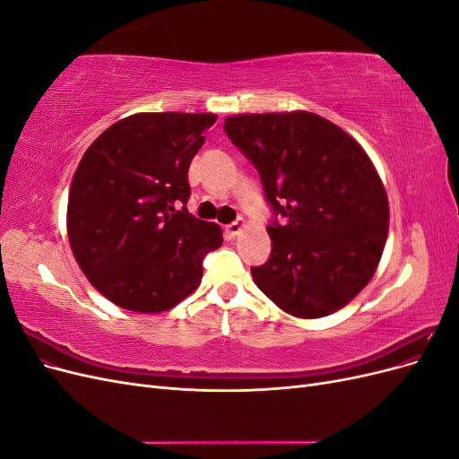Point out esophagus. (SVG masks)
I'll list each match as a JSON object with an SVG mask.
<instances>
[{
	"instance_id": "34e87169",
	"label": "esophagus",
	"mask_w": 459,
	"mask_h": 459,
	"mask_svg": "<svg viewBox=\"0 0 459 459\" xmlns=\"http://www.w3.org/2000/svg\"><path fill=\"white\" fill-rule=\"evenodd\" d=\"M243 228H245V221H243L241 218L235 220V221H231V224L226 228V235H228V238H235V235L241 233Z\"/></svg>"
}]
</instances>
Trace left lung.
I'll return each instance as SVG.
<instances>
[{
	"instance_id": "obj_1",
	"label": "left lung",
	"mask_w": 459,
	"mask_h": 459,
	"mask_svg": "<svg viewBox=\"0 0 459 459\" xmlns=\"http://www.w3.org/2000/svg\"><path fill=\"white\" fill-rule=\"evenodd\" d=\"M224 130L273 212L255 283L290 316L337 312L373 277L388 233L386 193L366 151L307 110L230 117Z\"/></svg>"
}]
</instances>
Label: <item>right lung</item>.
<instances>
[{"instance_id": "1", "label": "right lung", "mask_w": 459, "mask_h": 459, "mask_svg": "<svg viewBox=\"0 0 459 459\" xmlns=\"http://www.w3.org/2000/svg\"><path fill=\"white\" fill-rule=\"evenodd\" d=\"M214 122L204 113L132 115L82 157L68 195V241L90 283L117 307L174 308L199 287L203 258L221 245L220 226L186 208L189 164Z\"/></svg>"}]
</instances>
